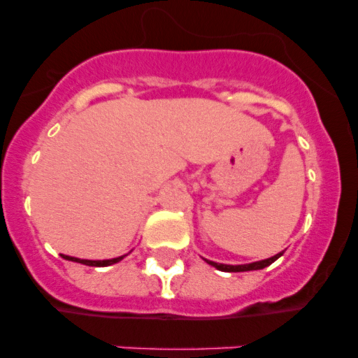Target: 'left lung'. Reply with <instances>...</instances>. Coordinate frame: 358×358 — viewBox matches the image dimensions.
<instances>
[{"label":"left lung","mask_w":358,"mask_h":358,"mask_svg":"<svg viewBox=\"0 0 358 358\" xmlns=\"http://www.w3.org/2000/svg\"><path fill=\"white\" fill-rule=\"evenodd\" d=\"M281 255H283V252L273 256V258H267V260L255 262V264H248V265H224V264H215V262H210V260H206V262L210 265H213V267H217L218 271H224V273H243V271H258V268H265L267 265H271L273 262H276Z\"/></svg>","instance_id":"8db88e82"}]
</instances>
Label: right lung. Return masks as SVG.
Masks as SVG:
<instances>
[{"mask_svg": "<svg viewBox=\"0 0 358 358\" xmlns=\"http://www.w3.org/2000/svg\"><path fill=\"white\" fill-rule=\"evenodd\" d=\"M66 260H71V262H78V264H84V265H91V267H107V265H113L116 262H120L123 256L120 258H113V260H78V258H73V256H64Z\"/></svg>", "mask_w": 358, "mask_h": 358, "instance_id": "1", "label": "right lung"}]
</instances>
